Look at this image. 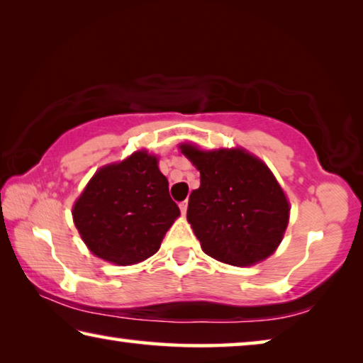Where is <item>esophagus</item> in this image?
Here are the masks:
<instances>
[{"label": "esophagus", "mask_w": 363, "mask_h": 363, "mask_svg": "<svg viewBox=\"0 0 363 363\" xmlns=\"http://www.w3.org/2000/svg\"><path fill=\"white\" fill-rule=\"evenodd\" d=\"M179 208H181V213L186 214V213H187V201H181Z\"/></svg>", "instance_id": "esophagus-1"}]
</instances>
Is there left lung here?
<instances>
[{"label":"left lung","instance_id":"1","mask_svg":"<svg viewBox=\"0 0 363 363\" xmlns=\"http://www.w3.org/2000/svg\"><path fill=\"white\" fill-rule=\"evenodd\" d=\"M181 149L200 171V187L189 196L187 220L201 250L232 266H251L272 255L290 206L266 164L240 149Z\"/></svg>","mask_w":363,"mask_h":363}]
</instances>
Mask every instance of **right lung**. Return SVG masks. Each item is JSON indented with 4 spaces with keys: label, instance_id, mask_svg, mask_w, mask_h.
Wrapping results in <instances>:
<instances>
[{
    "label": "right lung",
    "instance_id": "1",
    "mask_svg": "<svg viewBox=\"0 0 363 363\" xmlns=\"http://www.w3.org/2000/svg\"><path fill=\"white\" fill-rule=\"evenodd\" d=\"M179 213L157 158L136 152L97 171L73 206V220L97 257L128 266L157 253Z\"/></svg>",
    "mask_w": 363,
    "mask_h": 363
}]
</instances>
